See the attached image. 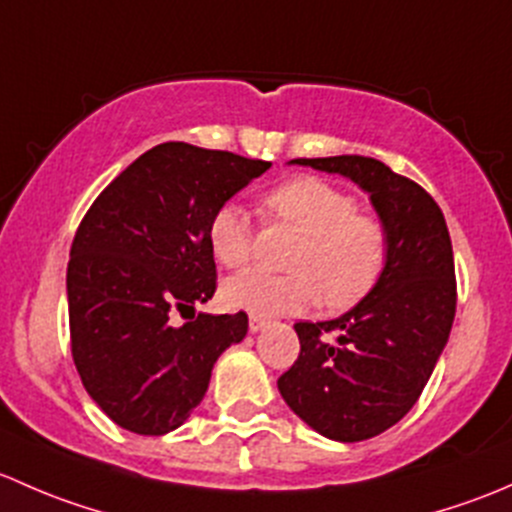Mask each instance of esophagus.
Returning a JSON list of instances; mask_svg holds the SVG:
<instances>
[{
  "label": "esophagus",
  "mask_w": 512,
  "mask_h": 512,
  "mask_svg": "<svg viewBox=\"0 0 512 512\" xmlns=\"http://www.w3.org/2000/svg\"><path fill=\"white\" fill-rule=\"evenodd\" d=\"M266 328V318H258V315H251L249 318V330L251 333H258V330Z\"/></svg>",
  "instance_id": "obj_1"
}]
</instances>
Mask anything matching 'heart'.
<instances>
[{
	"label": "heart",
	"instance_id": "1",
	"mask_svg": "<svg viewBox=\"0 0 512 512\" xmlns=\"http://www.w3.org/2000/svg\"><path fill=\"white\" fill-rule=\"evenodd\" d=\"M273 219L303 234L291 258V276L261 268L226 278V305L258 318L300 315L320 298L333 308L355 303L377 283L387 261V231L382 221L357 212V199L318 177H295L268 192ZM207 244L221 266H244L254 251V229L241 204L226 202L212 214Z\"/></svg>",
	"mask_w": 512,
	"mask_h": 512
}]
</instances>
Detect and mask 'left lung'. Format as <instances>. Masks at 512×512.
Instances as JSON below:
<instances>
[{
    "label": "left lung",
    "instance_id": "8db88e82",
    "mask_svg": "<svg viewBox=\"0 0 512 512\" xmlns=\"http://www.w3.org/2000/svg\"><path fill=\"white\" fill-rule=\"evenodd\" d=\"M291 165L355 182L370 194L387 231V261L370 293L340 318L295 323L300 355L278 377L281 397L310 429L355 444L387 431L414 407L449 342L456 315L451 236L439 204L374 157Z\"/></svg>",
    "mask_w": 512,
    "mask_h": 512
}]
</instances>
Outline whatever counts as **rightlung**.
Here are the masks:
<instances>
[{
	"label": "right lung",
	"mask_w": 512,
	"mask_h": 512,
	"mask_svg": "<svg viewBox=\"0 0 512 512\" xmlns=\"http://www.w3.org/2000/svg\"><path fill=\"white\" fill-rule=\"evenodd\" d=\"M271 162L162 142L88 209L66 273L71 352L93 402L123 429L162 436L204 399L249 315L197 313L217 291L207 226ZM190 313L184 326L174 313Z\"/></svg>",
	"instance_id": "1"
}]
</instances>
